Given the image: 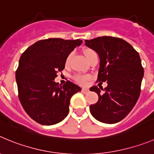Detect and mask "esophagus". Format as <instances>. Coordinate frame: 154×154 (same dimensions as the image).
<instances>
[{
  "mask_svg": "<svg viewBox=\"0 0 154 154\" xmlns=\"http://www.w3.org/2000/svg\"><path fill=\"white\" fill-rule=\"evenodd\" d=\"M82 92H84V93H87V92H89V89L88 88H82Z\"/></svg>",
  "mask_w": 154,
  "mask_h": 154,
  "instance_id": "obj_1",
  "label": "esophagus"
}]
</instances>
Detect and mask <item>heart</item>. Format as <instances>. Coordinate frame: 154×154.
I'll list each match as a JSON object with an SVG mask.
<instances>
[{
	"instance_id": "heart-1",
	"label": "heart",
	"mask_w": 154,
	"mask_h": 154,
	"mask_svg": "<svg viewBox=\"0 0 154 154\" xmlns=\"http://www.w3.org/2000/svg\"><path fill=\"white\" fill-rule=\"evenodd\" d=\"M92 53H94V51H92V50H89V49L85 50V57L88 58L91 55H92ZM72 57V54H70V55H69V56L67 57V58H66V62H66V64H67V65L69 63V62H70ZM75 79H76V81L79 82H80V83L83 84L85 82V79H86V78H85V77H84V76L81 75H78L75 76Z\"/></svg>"
}]
</instances>
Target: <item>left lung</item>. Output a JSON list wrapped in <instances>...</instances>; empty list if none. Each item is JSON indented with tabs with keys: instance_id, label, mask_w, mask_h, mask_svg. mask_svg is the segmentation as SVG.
I'll use <instances>...</instances> for the list:
<instances>
[{
	"instance_id": "8db88e82",
	"label": "left lung",
	"mask_w": 154,
	"mask_h": 154,
	"mask_svg": "<svg viewBox=\"0 0 154 154\" xmlns=\"http://www.w3.org/2000/svg\"><path fill=\"white\" fill-rule=\"evenodd\" d=\"M85 45L99 55L98 82H107L103 88H90L99 100L90 105L89 110L95 119L104 123H116L133 109L140 94L143 69L139 53L123 39L111 36L85 40Z\"/></svg>"
}]
</instances>
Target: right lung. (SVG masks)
Instances as JSON below:
<instances>
[{
  "label": "right lung",
  "mask_w": 154,
  "mask_h": 154,
  "mask_svg": "<svg viewBox=\"0 0 154 154\" xmlns=\"http://www.w3.org/2000/svg\"><path fill=\"white\" fill-rule=\"evenodd\" d=\"M82 40L48 38L35 42L21 55L16 72L19 99L25 112L37 123H60L69 112L72 96L82 89L67 81L55 82L66 58Z\"/></svg>",
  "instance_id": "1"
}]
</instances>
